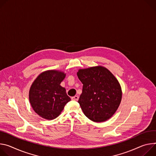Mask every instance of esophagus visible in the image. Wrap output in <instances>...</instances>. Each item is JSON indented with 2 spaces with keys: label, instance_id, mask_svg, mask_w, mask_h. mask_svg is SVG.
<instances>
[{
  "label": "esophagus",
  "instance_id": "obj_1",
  "mask_svg": "<svg viewBox=\"0 0 156 156\" xmlns=\"http://www.w3.org/2000/svg\"><path fill=\"white\" fill-rule=\"evenodd\" d=\"M71 99L73 100H75V101H77L78 100H79V96H77V95H75V96H74V97H73L72 98H71Z\"/></svg>",
  "mask_w": 156,
  "mask_h": 156
}]
</instances>
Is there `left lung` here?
Here are the masks:
<instances>
[{
	"label": "left lung",
	"mask_w": 156,
	"mask_h": 156,
	"mask_svg": "<svg viewBox=\"0 0 156 156\" xmlns=\"http://www.w3.org/2000/svg\"><path fill=\"white\" fill-rule=\"evenodd\" d=\"M83 83L78 103L84 115L94 122H103L116 112L122 98L121 85L105 67L80 69L77 73Z\"/></svg>",
	"instance_id": "obj_1"
}]
</instances>
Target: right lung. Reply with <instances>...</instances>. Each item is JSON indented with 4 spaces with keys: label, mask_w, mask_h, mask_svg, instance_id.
I'll use <instances>...</instances> for the list:
<instances>
[{
    "label": "right lung",
    "mask_w": 156,
    "mask_h": 156,
    "mask_svg": "<svg viewBox=\"0 0 156 156\" xmlns=\"http://www.w3.org/2000/svg\"><path fill=\"white\" fill-rule=\"evenodd\" d=\"M66 74L59 70L41 73L32 83L29 100L33 110L41 118L51 120L56 118L65 105L71 100L60 83Z\"/></svg>",
    "instance_id": "add662e5"
}]
</instances>
